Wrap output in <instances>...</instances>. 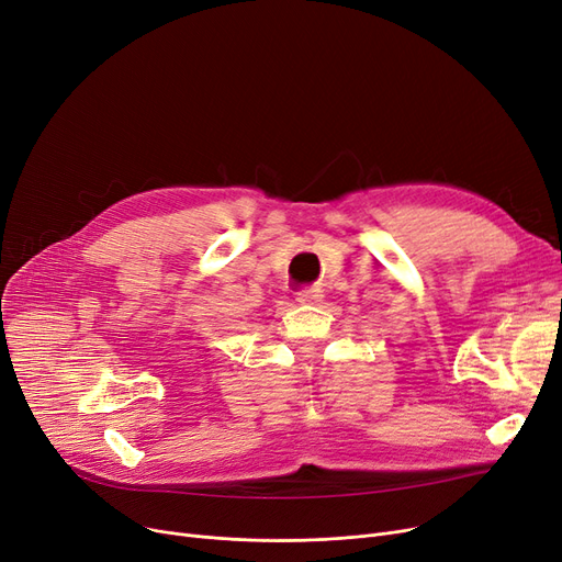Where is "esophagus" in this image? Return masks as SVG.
<instances>
[{"label": "esophagus", "instance_id": "obj_1", "mask_svg": "<svg viewBox=\"0 0 562 562\" xmlns=\"http://www.w3.org/2000/svg\"><path fill=\"white\" fill-rule=\"evenodd\" d=\"M322 299H324V294H322V289L319 286H312V289H303V291H299V303H307V305H314V303H322Z\"/></svg>", "mask_w": 562, "mask_h": 562}]
</instances>
